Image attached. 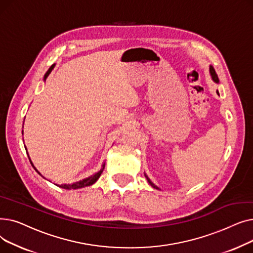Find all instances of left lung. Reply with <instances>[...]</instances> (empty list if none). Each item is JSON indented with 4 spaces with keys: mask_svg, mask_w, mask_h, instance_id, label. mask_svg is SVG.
I'll use <instances>...</instances> for the list:
<instances>
[{
    "mask_svg": "<svg viewBox=\"0 0 253 253\" xmlns=\"http://www.w3.org/2000/svg\"><path fill=\"white\" fill-rule=\"evenodd\" d=\"M209 73H210V76H211V79L212 80H213V82L214 83H216V84H218L219 83V80H218V77H217V74L215 73V70L213 69V66H212V65H209ZM216 93H217V94L219 95V93H218V91L216 90ZM144 176H145V178H147V180H148V182L151 184V187H153L154 189H156V190H160V189H159L158 187H157V185L156 184H154L153 182H152V180L148 177V175L147 174H145L144 173Z\"/></svg>",
    "mask_w": 253,
    "mask_h": 253,
    "instance_id": "left-lung-1",
    "label": "left lung"
}]
</instances>
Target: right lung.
I'll list each match as a JSON object with an SVG mask.
<instances>
[{
  "label": "right lung",
  "instance_id": "obj_1",
  "mask_svg": "<svg viewBox=\"0 0 253 253\" xmlns=\"http://www.w3.org/2000/svg\"><path fill=\"white\" fill-rule=\"evenodd\" d=\"M54 66H55V63H54V64H52V65L50 66V69L47 71V73H46V74H45V76H44V81H46L47 77H48V76H49V74L52 72V70L54 69ZM22 134H23V130H22ZM24 148H25L26 153H28V149H26L25 145H24ZM28 156H29V153H28ZM29 159H30L31 164L33 165L34 169H35V170L38 172V173H39L40 175H41L43 178H45V177H44V176H43L41 173H40V172L37 170V168L34 166V164H33L32 160H31L30 156H29ZM104 166H105V162H103V163H102L101 168H100V170H99L98 172H96V173H94V174L91 175V176H89V177H86V178H84V179H82V180L77 181V182H74V183H69V184L64 183V184H56V185H58V187H59V188H61V189H65V190H77V189H82V188H85V187H89V185H92L93 183L96 182V180L99 178V176L101 175L102 171H103V169H104Z\"/></svg>",
  "mask_w": 253,
  "mask_h": 253
}]
</instances>
